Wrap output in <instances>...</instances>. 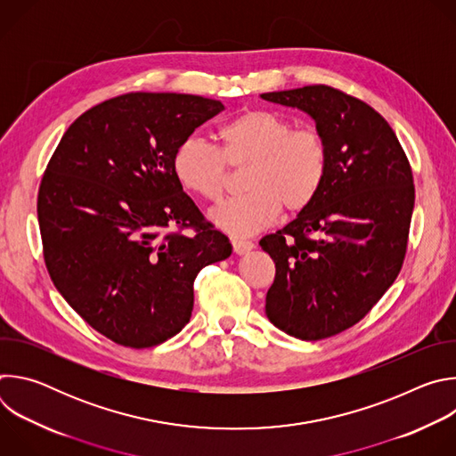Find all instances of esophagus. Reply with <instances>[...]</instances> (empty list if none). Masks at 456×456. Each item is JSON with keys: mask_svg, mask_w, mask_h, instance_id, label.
Here are the masks:
<instances>
[{"mask_svg": "<svg viewBox=\"0 0 456 456\" xmlns=\"http://www.w3.org/2000/svg\"><path fill=\"white\" fill-rule=\"evenodd\" d=\"M231 243H232L234 252L240 254V256H241V254H247L248 250L254 248V243H252V241H245V240H232Z\"/></svg>", "mask_w": 456, "mask_h": 456, "instance_id": "34e87169", "label": "esophagus"}]
</instances>
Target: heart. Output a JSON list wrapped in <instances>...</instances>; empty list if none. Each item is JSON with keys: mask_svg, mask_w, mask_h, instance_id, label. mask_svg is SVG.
Segmentation results:
<instances>
[{"mask_svg": "<svg viewBox=\"0 0 456 456\" xmlns=\"http://www.w3.org/2000/svg\"><path fill=\"white\" fill-rule=\"evenodd\" d=\"M218 150L199 137L183 139L173 153L180 185L200 199L224 197L230 169H247V194L211 211V220L232 236H250L269 227L281 213L312 206L329 176L330 151L315 127L273 110H247L218 129Z\"/></svg>", "mask_w": 456, "mask_h": 456, "instance_id": "obj_1", "label": "heart"}]
</instances>
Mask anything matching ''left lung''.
Wrapping results in <instances>:
<instances>
[{
  "label": "left lung",
  "mask_w": 456,
  "mask_h": 456,
  "mask_svg": "<svg viewBox=\"0 0 456 456\" xmlns=\"http://www.w3.org/2000/svg\"><path fill=\"white\" fill-rule=\"evenodd\" d=\"M315 120L329 176L296 220L259 245L276 264L265 312L285 334L319 341L359 322L401 273L415 204L408 157L384 117L327 85L262 94Z\"/></svg>",
  "instance_id": "8db88e82"
}]
</instances>
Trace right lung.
I'll list each match as a JSON object with an SVG mask.
<instances>
[{
	"mask_svg": "<svg viewBox=\"0 0 456 456\" xmlns=\"http://www.w3.org/2000/svg\"><path fill=\"white\" fill-rule=\"evenodd\" d=\"M222 110L200 95L124 94L76 118L46 166L37 220L48 274L117 345L178 334L194 278L232 252L173 173L176 146Z\"/></svg>",
	"mask_w": 456,
	"mask_h": 456,
	"instance_id": "obj_1",
	"label": "right lung"
}]
</instances>
